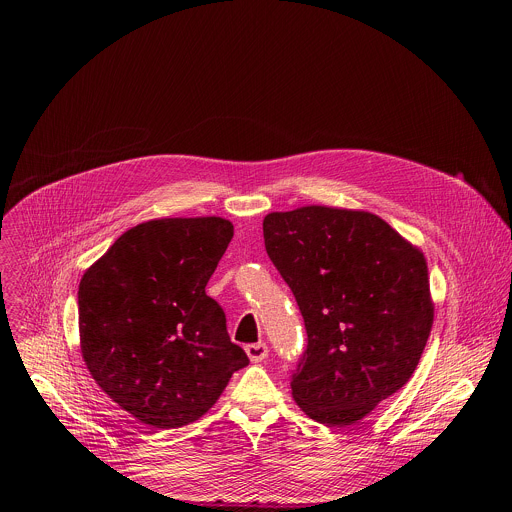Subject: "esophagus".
<instances>
[{"instance_id": "34e87169", "label": "esophagus", "mask_w": 512, "mask_h": 512, "mask_svg": "<svg viewBox=\"0 0 512 512\" xmlns=\"http://www.w3.org/2000/svg\"><path fill=\"white\" fill-rule=\"evenodd\" d=\"M245 352L251 358V362H263L269 354V348L265 342H255V344H247Z\"/></svg>"}]
</instances>
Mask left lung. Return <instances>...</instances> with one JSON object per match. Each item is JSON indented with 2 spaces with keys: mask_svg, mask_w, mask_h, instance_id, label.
<instances>
[{
  "mask_svg": "<svg viewBox=\"0 0 512 512\" xmlns=\"http://www.w3.org/2000/svg\"><path fill=\"white\" fill-rule=\"evenodd\" d=\"M263 237L308 332L291 397L314 421L358 423L411 379L429 338L423 251L373 212L322 204L269 212Z\"/></svg>",
  "mask_w": 512,
  "mask_h": 512,
  "instance_id": "obj_1",
  "label": "left lung"
}]
</instances>
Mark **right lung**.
Wrapping results in <instances>:
<instances>
[{
	"mask_svg": "<svg viewBox=\"0 0 512 512\" xmlns=\"http://www.w3.org/2000/svg\"><path fill=\"white\" fill-rule=\"evenodd\" d=\"M233 231L223 216L154 218L125 231L81 277L83 360L145 425L200 419L249 364L223 308L204 291Z\"/></svg>",
	"mask_w": 512,
	"mask_h": 512,
	"instance_id": "obj_1",
	"label": "right lung"
}]
</instances>
